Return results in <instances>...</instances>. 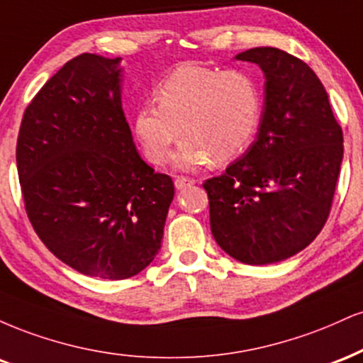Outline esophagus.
<instances>
[{
  "label": "esophagus",
  "instance_id": "1",
  "mask_svg": "<svg viewBox=\"0 0 363 363\" xmlns=\"http://www.w3.org/2000/svg\"><path fill=\"white\" fill-rule=\"evenodd\" d=\"M195 180H191V178H185V177H177L174 178V186H177L178 190H183L186 189V186L194 185Z\"/></svg>",
  "mask_w": 363,
  "mask_h": 363
}]
</instances>
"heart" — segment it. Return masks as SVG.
Wrapping results in <instances>:
<instances>
[{
	"label": "heart",
	"mask_w": 363,
	"mask_h": 363,
	"mask_svg": "<svg viewBox=\"0 0 363 363\" xmlns=\"http://www.w3.org/2000/svg\"><path fill=\"white\" fill-rule=\"evenodd\" d=\"M156 101L140 105L135 138L151 163L163 164L180 132L174 164L195 169L240 156L257 132L262 95L257 81L242 71H219L185 64L156 88Z\"/></svg>",
	"instance_id": "heart-1"
}]
</instances>
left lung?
<instances>
[{"mask_svg": "<svg viewBox=\"0 0 363 363\" xmlns=\"http://www.w3.org/2000/svg\"><path fill=\"white\" fill-rule=\"evenodd\" d=\"M236 59L258 64L265 74L257 140L203 189L217 245L246 265H268L299 253L326 224L343 132L304 61L275 47H255Z\"/></svg>", "mask_w": 363, "mask_h": 363, "instance_id": "8db88e82", "label": "left lung"}]
</instances>
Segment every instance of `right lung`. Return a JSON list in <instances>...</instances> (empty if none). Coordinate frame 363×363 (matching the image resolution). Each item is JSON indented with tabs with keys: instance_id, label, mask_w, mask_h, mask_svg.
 Segmentation results:
<instances>
[{
	"instance_id": "add662e5",
	"label": "right lung",
	"mask_w": 363,
	"mask_h": 363,
	"mask_svg": "<svg viewBox=\"0 0 363 363\" xmlns=\"http://www.w3.org/2000/svg\"><path fill=\"white\" fill-rule=\"evenodd\" d=\"M121 57L67 61L25 110L16 168L37 236L79 274L122 280L161 248L172 178L139 156L122 110Z\"/></svg>"
}]
</instances>
